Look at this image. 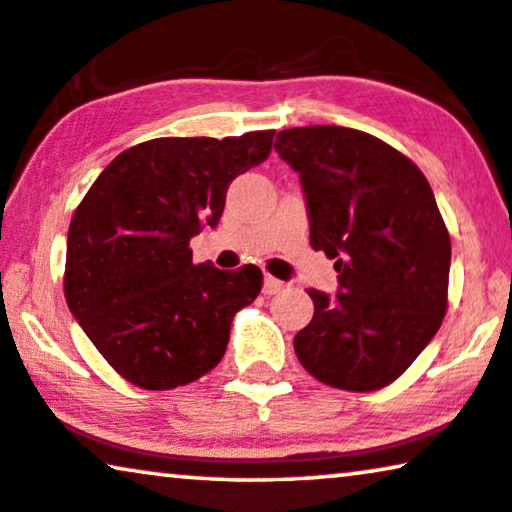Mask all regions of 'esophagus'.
<instances>
[{
	"mask_svg": "<svg viewBox=\"0 0 512 512\" xmlns=\"http://www.w3.org/2000/svg\"><path fill=\"white\" fill-rule=\"evenodd\" d=\"M283 290H285L283 280H278V278H273V276H266L264 278L262 292L266 294V297H273V294H278V292H283Z\"/></svg>",
	"mask_w": 512,
	"mask_h": 512,
	"instance_id": "obj_1",
	"label": "esophagus"
}]
</instances>
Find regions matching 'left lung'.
Instances as JSON below:
<instances>
[{
	"label": "left lung",
	"instance_id": "8db88e82",
	"mask_svg": "<svg viewBox=\"0 0 512 512\" xmlns=\"http://www.w3.org/2000/svg\"><path fill=\"white\" fill-rule=\"evenodd\" d=\"M278 155L299 171L311 246L334 259L338 299L308 290L315 313L294 352L320 383L373 392L394 383L448 311L450 234L413 160L350 127L278 134Z\"/></svg>",
	"mask_w": 512,
	"mask_h": 512
}]
</instances>
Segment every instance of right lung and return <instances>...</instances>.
Returning <instances> with one entry per match:
<instances>
[{
	"instance_id": "obj_1",
	"label": "right lung",
	"mask_w": 512,
	"mask_h": 512,
	"mask_svg": "<svg viewBox=\"0 0 512 512\" xmlns=\"http://www.w3.org/2000/svg\"><path fill=\"white\" fill-rule=\"evenodd\" d=\"M273 134L136 143L76 206L64 297L106 362L141 390H174L215 369L234 315L262 290L253 264H192L190 239L218 225L229 183L269 157Z\"/></svg>"
}]
</instances>
